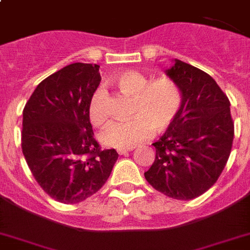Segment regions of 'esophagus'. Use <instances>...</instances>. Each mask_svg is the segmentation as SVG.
I'll use <instances>...</instances> for the list:
<instances>
[{
	"label": "esophagus",
	"instance_id": "obj_1",
	"mask_svg": "<svg viewBox=\"0 0 250 250\" xmlns=\"http://www.w3.org/2000/svg\"><path fill=\"white\" fill-rule=\"evenodd\" d=\"M132 149H133V147H132V148H119L117 149V152H118L119 155H127L128 152H131Z\"/></svg>",
	"mask_w": 250,
	"mask_h": 250
}]
</instances>
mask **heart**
Here are the masks:
<instances>
[{
  "label": "heart",
  "instance_id": "b5f03b06",
  "mask_svg": "<svg viewBox=\"0 0 250 250\" xmlns=\"http://www.w3.org/2000/svg\"><path fill=\"white\" fill-rule=\"evenodd\" d=\"M112 83L123 94L132 97L131 114L125 121L108 123L101 133L105 146L116 148H132L147 140L153 132L162 131L175 121L181 108V90L175 82L161 78L149 82L138 71L127 70L112 78ZM105 93L98 89L89 103V119L94 125L107 121Z\"/></svg>",
  "mask_w": 250,
  "mask_h": 250
}]
</instances>
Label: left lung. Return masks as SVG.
I'll list each match as a JSON object with an SVG mask.
<instances>
[{"label": "left lung", "mask_w": 250, "mask_h": 250, "mask_svg": "<svg viewBox=\"0 0 250 250\" xmlns=\"http://www.w3.org/2000/svg\"><path fill=\"white\" fill-rule=\"evenodd\" d=\"M166 75L181 90L180 112L157 142L155 162L145 172L149 185L176 200L209 190L231 151L234 125L230 102L209 74L172 60Z\"/></svg>", "instance_id": "left-lung-1"}]
</instances>
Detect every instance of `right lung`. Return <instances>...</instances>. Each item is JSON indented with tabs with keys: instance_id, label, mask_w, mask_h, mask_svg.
<instances>
[{
	"instance_id": "1",
	"label": "right lung",
	"mask_w": 250,
	"mask_h": 250,
	"mask_svg": "<svg viewBox=\"0 0 250 250\" xmlns=\"http://www.w3.org/2000/svg\"><path fill=\"white\" fill-rule=\"evenodd\" d=\"M101 79L99 65L70 64L42 80L23 108L25 160L42 190L60 203L95 194L118 158L114 148H99L89 119Z\"/></svg>"
}]
</instances>
